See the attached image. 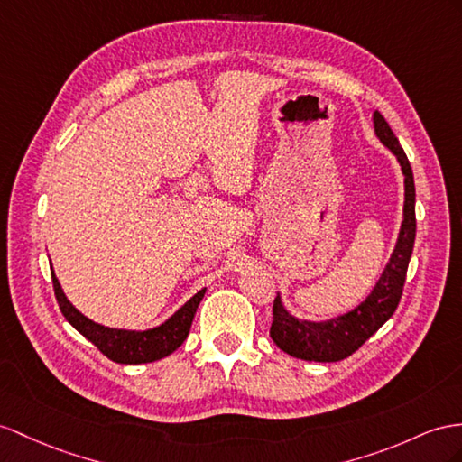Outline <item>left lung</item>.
<instances>
[{
	"mask_svg": "<svg viewBox=\"0 0 462 462\" xmlns=\"http://www.w3.org/2000/svg\"><path fill=\"white\" fill-rule=\"evenodd\" d=\"M374 133L383 144L394 153L404 173V220H402L398 242L386 269L374 285L373 292L357 309L332 318L328 322H309L291 316L281 297L273 302V324H271V339L292 357L318 363H334L349 357L381 328L398 309V302L404 291L406 271L416 240V187L410 162L402 150L393 128L388 126L384 116L374 111Z\"/></svg>",
	"mask_w": 462,
	"mask_h": 462,
	"instance_id": "8db88e82",
	"label": "left lung"
}]
</instances>
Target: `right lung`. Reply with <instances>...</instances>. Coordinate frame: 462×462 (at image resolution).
<instances>
[{
	"label": "right lung",
	"instance_id": "1",
	"mask_svg": "<svg viewBox=\"0 0 462 462\" xmlns=\"http://www.w3.org/2000/svg\"><path fill=\"white\" fill-rule=\"evenodd\" d=\"M52 285L58 306L64 314L66 320L72 324L78 332L89 339L105 357H109L115 363L121 365H140L152 363L162 357H168L180 347L189 336L197 306L205 297V289L199 291L193 299H189L180 310H177L170 320H165L162 326L146 329V332H128V329H113L101 324L91 322L79 310H76L72 302L66 299V294L52 273Z\"/></svg>",
	"mask_w": 462,
	"mask_h": 462
}]
</instances>
